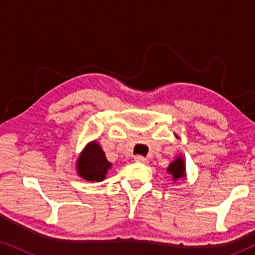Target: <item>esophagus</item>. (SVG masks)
Returning <instances> with one entry per match:
<instances>
[{"label": "esophagus", "mask_w": 255, "mask_h": 255, "mask_svg": "<svg viewBox=\"0 0 255 255\" xmlns=\"http://www.w3.org/2000/svg\"><path fill=\"white\" fill-rule=\"evenodd\" d=\"M134 161L138 162V163H142V165H147V163H148V160L144 158V156H141V155H135L134 156Z\"/></svg>", "instance_id": "obj_1"}]
</instances>
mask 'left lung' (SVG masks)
Instances as JSON below:
<instances>
[{"label":"left lung","instance_id":"left-lung-1","mask_svg":"<svg viewBox=\"0 0 255 255\" xmlns=\"http://www.w3.org/2000/svg\"><path fill=\"white\" fill-rule=\"evenodd\" d=\"M167 172L173 176L174 180L182 179L184 176V172H186V167H184L183 159L181 158V156H179L176 160H174V161L169 165L168 168H167Z\"/></svg>","mask_w":255,"mask_h":255}]
</instances>
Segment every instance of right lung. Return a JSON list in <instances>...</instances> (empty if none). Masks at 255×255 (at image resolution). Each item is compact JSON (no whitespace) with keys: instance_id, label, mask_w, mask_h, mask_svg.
<instances>
[{"instance_id":"add662e5","label":"right lung","mask_w":255,"mask_h":255,"mask_svg":"<svg viewBox=\"0 0 255 255\" xmlns=\"http://www.w3.org/2000/svg\"><path fill=\"white\" fill-rule=\"evenodd\" d=\"M111 167L103 149L96 141L90 142L80 155L78 161L79 175L87 181H102Z\"/></svg>"}]
</instances>
